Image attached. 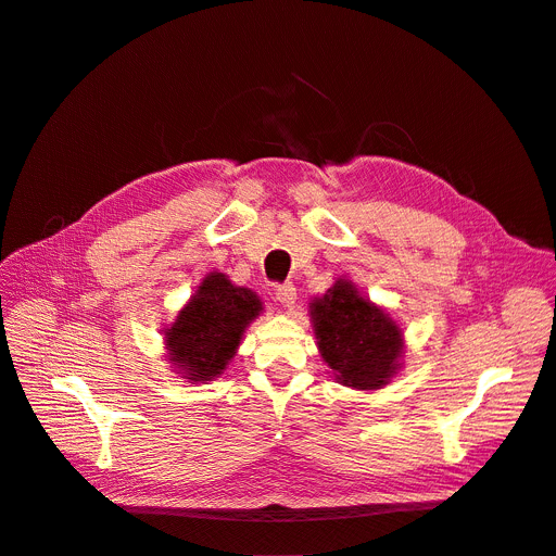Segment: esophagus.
I'll return each mask as SVG.
<instances>
[{
  "label": "esophagus",
  "mask_w": 556,
  "mask_h": 556,
  "mask_svg": "<svg viewBox=\"0 0 556 556\" xmlns=\"http://www.w3.org/2000/svg\"><path fill=\"white\" fill-rule=\"evenodd\" d=\"M275 298L281 306H293L298 300V290L293 283H279L275 286Z\"/></svg>",
  "instance_id": "34e87169"
}]
</instances>
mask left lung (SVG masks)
<instances>
[{"mask_svg":"<svg viewBox=\"0 0 556 556\" xmlns=\"http://www.w3.org/2000/svg\"><path fill=\"white\" fill-rule=\"evenodd\" d=\"M319 356L336 381L356 390H378L401 369L403 331L388 311L365 300L354 281L338 279L311 304Z\"/></svg>","mask_w":556,"mask_h":556,"instance_id":"left-lung-1","label":"left lung"}]
</instances>
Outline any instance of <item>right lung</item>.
Returning <instances> with one entry per match:
<instances>
[{"instance_id":"add662e5","label":"right lung","mask_w":556,"mask_h":556,"mask_svg":"<svg viewBox=\"0 0 556 556\" xmlns=\"http://www.w3.org/2000/svg\"><path fill=\"white\" fill-rule=\"evenodd\" d=\"M263 304L250 288L233 286L227 275L210 273L191 300L164 329L166 356L189 383L218 378L237 356L245 329Z\"/></svg>"}]
</instances>
